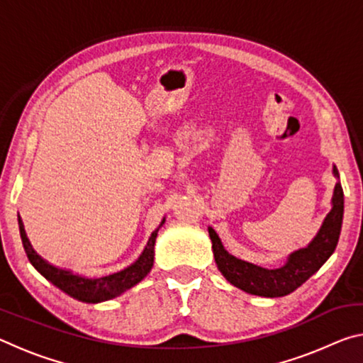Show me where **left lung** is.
I'll return each instance as SVG.
<instances>
[{
  "mask_svg": "<svg viewBox=\"0 0 363 363\" xmlns=\"http://www.w3.org/2000/svg\"><path fill=\"white\" fill-rule=\"evenodd\" d=\"M333 176L337 182L333 196H331V210L323 219V224L318 229L314 240L306 248L293 251L284 266L277 269L256 266V264L242 261L229 255L218 233L211 227H208L213 243L214 261L225 280L230 281L233 286L250 294H256V296L280 298L293 293L307 279H311L333 255L337 240H340L344 214V194L336 167H333Z\"/></svg>",
  "mask_w": 363,
  "mask_h": 363,
  "instance_id": "8db88e82",
  "label": "left lung"
}]
</instances>
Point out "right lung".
I'll return each mask as SVG.
<instances>
[{"label": "right lung", "instance_id": "right-lung-1", "mask_svg": "<svg viewBox=\"0 0 363 363\" xmlns=\"http://www.w3.org/2000/svg\"><path fill=\"white\" fill-rule=\"evenodd\" d=\"M19 230L23 250H26L27 257L28 261L32 262V266L38 270L43 277L51 281L54 286H57L59 290H62L64 293L69 294V296L88 304H97L102 303V301L113 299L125 293L126 290H130L134 285H138L153 267L155 240L158 235V229L155 232H152L144 251L131 266L121 269L118 272L104 275V277L89 279L83 277V275L73 274L72 270L52 266V264L43 259V257L32 248V245H30L22 220H19Z\"/></svg>", "mask_w": 363, "mask_h": 363}]
</instances>
